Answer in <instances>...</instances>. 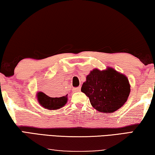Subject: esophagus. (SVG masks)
Instances as JSON below:
<instances>
[{"mask_svg":"<svg viewBox=\"0 0 155 155\" xmlns=\"http://www.w3.org/2000/svg\"><path fill=\"white\" fill-rule=\"evenodd\" d=\"M81 88L80 87H77V88H73V92H79L80 91Z\"/></svg>","mask_w":155,"mask_h":155,"instance_id":"esophagus-1","label":"esophagus"}]
</instances>
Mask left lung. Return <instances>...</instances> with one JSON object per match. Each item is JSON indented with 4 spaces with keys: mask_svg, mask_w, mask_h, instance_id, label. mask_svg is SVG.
Masks as SVG:
<instances>
[{
    "mask_svg": "<svg viewBox=\"0 0 155 155\" xmlns=\"http://www.w3.org/2000/svg\"><path fill=\"white\" fill-rule=\"evenodd\" d=\"M81 91L89 97L93 107L102 113H113L127 101L130 84L127 76L111 67L90 71Z\"/></svg>",
    "mask_w": 155,
    "mask_h": 155,
    "instance_id": "obj_1",
    "label": "left lung"
}]
</instances>
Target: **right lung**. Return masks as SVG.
Wrapping results in <instances>:
<instances>
[{"label": "right lung", "instance_id": "right-lung-1", "mask_svg": "<svg viewBox=\"0 0 155 155\" xmlns=\"http://www.w3.org/2000/svg\"><path fill=\"white\" fill-rule=\"evenodd\" d=\"M37 99L40 105L49 110H56L64 107L68 101V95L59 97H52L44 92L37 93Z\"/></svg>", "mask_w": 155, "mask_h": 155}]
</instances>
